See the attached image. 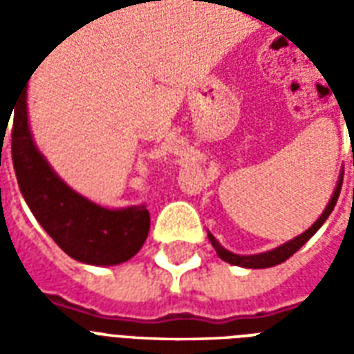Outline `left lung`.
Instances as JSON below:
<instances>
[{"mask_svg": "<svg viewBox=\"0 0 354 354\" xmlns=\"http://www.w3.org/2000/svg\"><path fill=\"white\" fill-rule=\"evenodd\" d=\"M342 182H343V174H339V180H337V184H335V189L332 193V197L328 201L326 208H324V212L319 216V220L313 223L309 230H305L301 235H297L288 243H284V245L277 246L273 250H267V252H260V254H248V256H243V254H235L227 250V248H223L212 233H208V241L212 243L214 246L216 254L222 258L223 261H227L231 266H239V267H246V269H266V267H273L279 266L282 261H286L292 256V254H296L301 246L309 241V239L320 230V225L326 222L328 216L332 214V210H334L335 203H337V197H339V192H342Z\"/></svg>", "mask_w": 354, "mask_h": 354, "instance_id": "left-lung-1", "label": "left lung"}]
</instances>
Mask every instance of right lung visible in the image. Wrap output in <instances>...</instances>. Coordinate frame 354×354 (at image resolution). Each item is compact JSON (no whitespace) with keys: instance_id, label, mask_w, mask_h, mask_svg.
<instances>
[{"instance_id":"add662e5","label":"right lung","mask_w":354,"mask_h":354,"mask_svg":"<svg viewBox=\"0 0 354 354\" xmlns=\"http://www.w3.org/2000/svg\"><path fill=\"white\" fill-rule=\"evenodd\" d=\"M26 88L15 104L12 165L26 205L50 239L70 258L88 266H117L146 243V205L108 208L72 189L37 149L28 123Z\"/></svg>"}]
</instances>
